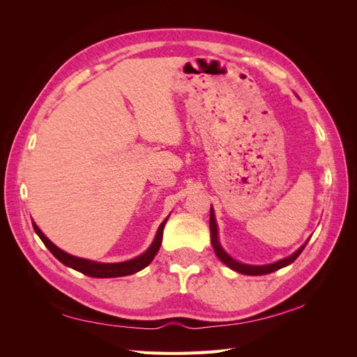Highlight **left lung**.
I'll list each match as a JSON object with an SVG mask.
<instances>
[{"label":"left lung","mask_w":357,"mask_h":357,"mask_svg":"<svg viewBox=\"0 0 357 357\" xmlns=\"http://www.w3.org/2000/svg\"><path fill=\"white\" fill-rule=\"evenodd\" d=\"M210 234H211V244L214 248V253L218 256L220 261L226 265L229 266L234 271L240 273V274H245V275H264V274H269V273H274L280 268H284L287 265H290L291 262H295V259L302 253L304 250L308 240L302 244L295 253H291L289 257L284 259H280V261L274 262V264H268V265H247V264H241L238 261H235L234 257H231L228 253L225 252V248L222 247L220 241H219V231H218V223H215V218H214V208L211 207L210 210Z\"/></svg>","instance_id":"left-lung-1"}]
</instances>
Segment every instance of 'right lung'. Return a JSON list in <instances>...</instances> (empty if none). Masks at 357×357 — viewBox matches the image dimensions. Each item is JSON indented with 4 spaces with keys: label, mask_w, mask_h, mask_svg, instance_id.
I'll return each mask as SVG.
<instances>
[{
    "label": "right lung",
    "mask_w": 357,
    "mask_h": 357,
    "mask_svg": "<svg viewBox=\"0 0 357 357\" xmlns=\"http://www.w3.org/2000/svg\"><path fill=\"white\" fill-rule=\"evenodd\" d=\"M168 218H169V215H168ZM168 218L159 225L153 243L150 244V247L147 248L144 253H142L134 259H129V261L117 262V264L95 262V261H89V259H83V257L68 255L67 252L61 250L59 247L53 244L47 238V236L40 231V228L36 225V222H32V226H34L36 234L40 236V240L45 243V245L49 248L50 253L66 266H70V268L75 269V271H79V273H82L84 275H89V277L113 278V277H125V275L135 274L138 271H142L143 268H146L150 262L153 261V257L156 256L159 247L162 244V234H164V228H165V223H167Z\"/></svg>",
    "instance_id": "right-lung-1"
}]
</instances>
